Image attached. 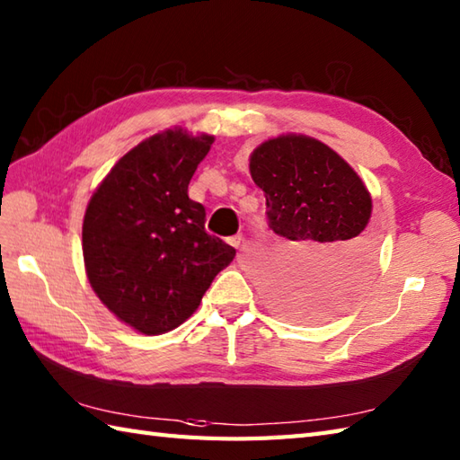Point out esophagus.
Here are the masks:
<instances>
[{"instance_id": "esophagus-1", "label": "esophagus", "mask_w": 460, "mask_h": 460, "mask_svg": "<svg viewBox=\"0 0 460 460\" xmlns=\"http://www.w3.org/2000/svg\"><path fill=\"white\" fill-rule=\"evenodd\" d=\"M229 243H231L233 247H237V249H239V247H241V243H243V235H241V233H237V235H233V237L229 239Z\"/></svg>"}]
</instances>
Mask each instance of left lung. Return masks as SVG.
Returning a JSON list of instances; mask_svg holds the SVG:
<instances>
[{
  "label": "left lung",
  "mask_w": 460,
  "mask_h": 460,
  "mask_svg": "<svg viewBox=\"0 0 460 460\" xmlns=\"http://www.w3.org/2000/svg\"><path fill=\"white\" fill-rule=\"evenodd\" d=\"M267 198L269 227L290 241L270 287V305L296 320H324L367 285L376 261L371 193L328 144L287 132L249 155Z\"/></svg>",
  "instance_id": "left-lung-1"
}]
</instances>
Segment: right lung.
<instances>
[{
  "instance_id": "1",
  "label": "right lung",
  "mask_w": 460,
  "mask_h": 460,
  "mask_svg": "<svg viewBox=\"0 0 460 460\" xmlns=\"http://www.w3.org/2000/svg\"><path fill=\"white\" fill-rule=\"evenodd\" d=\"M215 136L181 126L126 152L86 205V279L122 324L144 336L183 324L231 265L235 249L205 231L203 205L188 185Z\"/></svg>"
}]
</instances>
